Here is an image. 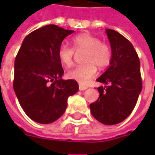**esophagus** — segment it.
Listing matches in <instances>:
<instances>
[{"label":"esophagus","mask_w":155,"mask_h":155,"mask_svg":"<svg viewBox=\"0 0 155 155\" xmlns=\"http://www.w3.org/2000/svg\"><path fill=\"white\" fill-rule=\"evenodd\" d=\"M87 88H88L87 86H84V85H82V84H79V91H85Z\"/></svg>","instance_id":"1"}]
</instances>
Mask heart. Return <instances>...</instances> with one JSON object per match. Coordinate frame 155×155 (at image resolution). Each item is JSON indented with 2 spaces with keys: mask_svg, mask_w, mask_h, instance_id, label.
<instances>
[{
  "mask_svg": "<svg viewBox=\"0 0 155 155\" xmlns=\"http://www.w3.org/2000/svg\"><path fill=\"white\" fill-rule=\"evenodd\" d=\"M72 43L77 51H85L84 65L76 66L67 71V77L85 84L97 74V67H107L111 59V50L106 43L89 33H81L72 39ZM59 61L64 66L69 67L73 63L74 49L66 44H62L58 50Z\"/></svg>",
  "mask_w": 155,
  "mask_h": 155,
  "instance_id": "obj_1",
  "label": "heart"
}]
</instances>
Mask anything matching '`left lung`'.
Masks as SVG:
<instances>
[{
	"label": "left lung",
	"instance_id": "obj_1",
	"mask_svg": "<svg viewBox=\"0 0 155 155\" xmlns=\"http://www.w3.org/2000/svg\"><path fill=\"white\" fill-rule=\"evenodd\" d=\"M105 33L111 47L110 66L97 79L98 99L90 104L92 116L105 125L124 121L134 110L141 89L140 59L133 45L112 29Z\"/></svg>",
	"mask_w": 155,
	"mask_h": 155
}]
</instances>
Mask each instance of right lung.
<instances>
[{
	"instance_id": "right-lung-1",
	"label": "right lung",
	"mask_w": 155,
	"mask_h": 155,
	"mask_svg": "<svg viewBox=\"0 0 155 155\" xmlns=\"http://www.w3.org/2000/svg\"><path fill=\"white\" fill-rule=\"evenodd\" d=\"M74 33L47 25L24 39L15 61L14 90L28 117L41 124L55 122L64 113L67 99L78 91L77 81L63 80L58 50Z\"/></svg>"
}]
</instances>
